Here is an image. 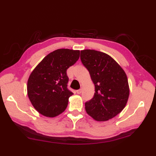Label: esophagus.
<instances>
[{"instance_id": "esophagus-1", "label": "esophagus", "mask_w": 156, "mask_h": 156, "mask_svg": "<svg viewBox=\"0 0 156 156\" xmlns=\"http://www.w3.org/2000/svg\"><path fill=\"white\" fill-rule=\"evenodd\" d=\"M82 90V88H80V89H79V90H78L77 91H76V92H77V94H81Z\"/></svg>"}]
</instances>
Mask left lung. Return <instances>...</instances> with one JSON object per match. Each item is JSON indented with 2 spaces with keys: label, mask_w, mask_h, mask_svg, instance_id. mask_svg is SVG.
<instances>
[{
  "label": "left lung",
  "mask_w": 156,
  "mask_h": 156,
  "mask_svg": "<svg viewBox=\"0 0 156 156\" xmlns=\"http://www.w3.org/2000/svg\"><path fill=\"white\" fill-rule=\"evenodd\" d=\"M81 62L94 84V97L85 103L88 115L97 121H107L122 111L129 96L127 75L118 63L105 53L84 49Z\"/></svg>",
  "instance_id": "obj_1"
}]
</instances>
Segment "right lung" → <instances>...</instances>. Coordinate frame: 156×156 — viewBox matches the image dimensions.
Here are the masks:
<instances>
[{
    "label": "right lung",
    "instance_id": "obj_1",
    "mask_svg": "<svg viewBox=\"0 0 156 156\" xmlns=\"http://www.w3.org/2000/svg\"><path fill=\"white\" fill-rule=\"evenodd\" d=\"M80 57V51L59 49L42 59L31 73L27 94L34 107L42 115L54 117L64 112L73 94L67 88L66 71Z\"/></svg>",
    "mask_w": 156,
    "mask_h": 156
}]
</instances>
